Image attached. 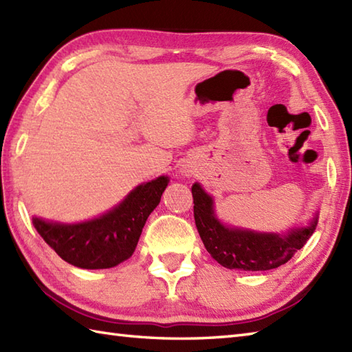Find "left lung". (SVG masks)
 I'll use <instances>...</instances> for the list:
<instances>
[{"instance_id": "obj_1", "label": "left lung", "mask_w": 352, "mask_h": 352, "mask_svg": "<svg viewBox=\"0 0 352 352\" xmlns=\"http://www.w3.org/2000/svg\"><path fill=\"white\" fill-rule=\"evenodd\" d=\"M193 216L198 233L208 254L219 265L241 271H269L294 257L316 230L319 212L304 227H294L287 233H265L227 226L214 213V201L195 183L192 186Z\"/></svg>"}]
</instances>
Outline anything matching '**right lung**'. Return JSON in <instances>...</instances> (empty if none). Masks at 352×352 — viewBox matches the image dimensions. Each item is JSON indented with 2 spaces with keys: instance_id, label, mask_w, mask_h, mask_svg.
Instances as JSON below:
<instances>
[{
  "instance_id": "add662e5",
  "label": "right lung",
  "mask_w": 352,
  "mask_h": 352,
  "mask_svg": "<svg viewBox=\"0 0 352 352\" xmlns=\"http://www.w3.org/2000/svg\"><path fill=\"white\" fill-rule=\"evenodd\" d=\"M169 177L134 188L121 203L98 218L62 223L33 218L37 233L69 265L81 269H109L130 258L148 216L159 206Z\"/></svg>"
}]
</instances>
